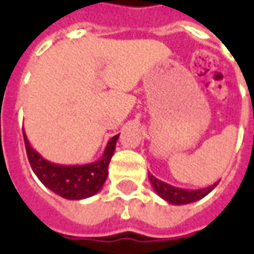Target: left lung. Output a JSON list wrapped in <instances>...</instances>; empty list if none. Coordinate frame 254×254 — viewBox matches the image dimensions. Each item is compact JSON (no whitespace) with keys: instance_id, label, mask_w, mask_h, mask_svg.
<instances>
[{"instance_id":"8db88e82","label":"left lung","mask_w":254,"mask_h":254,"mask_svg":"<svg viewBox=\"0 0 254 254\" xmlns=\"http://www.w3.org/2000/svg\"><path fill=\"white\" fill-rule=\"evenodd\" d=\"M148 178L151 185L154 188V190L159 194L163 200H166L170 204L174 205H184V204H190L197 200H200L202 197H205L215 189V187L218 185V182H215L213 185L208 188H202V189H197V190H189V189H181V188L171 187L166 182L160 181L158 178H155L152 174L148 173Z\"/></svg>"}]
</instances>
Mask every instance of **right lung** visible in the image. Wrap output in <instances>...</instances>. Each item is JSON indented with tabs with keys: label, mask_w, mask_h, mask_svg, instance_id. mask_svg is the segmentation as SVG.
Returning <instances> with one entry per match:
<instances>
[{
	"label": "right lung",
	"mask_w": 254,
	"mask_h": 254,
	"mask_svg": "<svg viewBox=\"0 0 254 254\" xmlns=\"http://www.w3.org/2000/svg\"><path fill=\"white\" fill-rule=\"evenodd\" d=\"M23 134L27 156L36 177L45 187L67 200H83L94 196L102 189L109 174V163L120 136L117 134L109 140L105 152L99 160L88 165L63 166L45 159L31 147L25 133Z\"/></svg>",
	"instance_id": "1"
}]
</instances>
